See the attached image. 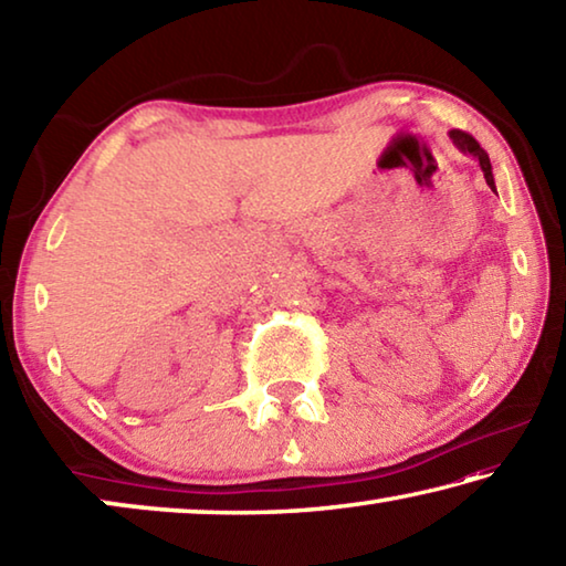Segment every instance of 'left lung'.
Masks as SVG:
<instances>
[{
    "label": "left lung",
    "instance_id": "obj_1",
    "mask_svg": "<svg viewBox=\"0 0 566 566\" xmlns=\"http://www.w3.org/2000/svg\"><path fill=\"white\" fill-rule=\"evenodd\" d=\"M449 139H452V145L462 151V155H469V157H474L476 161H479V167H482V171H484V179H486V185L492 187V191H496V185H494V175H492V161H490V155H486V151L479 147V142L472 137V134H467V132H459V129H452L449 132Z\"/></svg>",
    "mask_w": 566,
    "mask_h": 566
}]
</instances>
